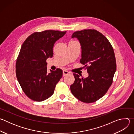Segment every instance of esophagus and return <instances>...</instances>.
Returning a JSON list of instances; mask_svg holds the SVG:
<instances>
[{
    "instance_id": "1",
    "label": "esophagus",
    "mask_w": 134,
    "mask_h": 134,
    "mask_svg": "<svg viewBox=\"0 0 134 134\" xmlns=\"http://www.w3.org/2000/svg\"><path fill=\"white\" fill-rule=\"evenodd\" d=\"M69 73V72L67 70H63V75H64V76L67 75Z\"/></svg>"
}]
</instances>
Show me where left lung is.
Here are the masks:
<instances>
[{"instance_id":"left-lung-1","label":"left lung","mask_w":134,"mask_h":134,"mask_svg":"<svg viewBox=\"0 0 134 134\" xmlns=\"http://www.w3.org/2000/svg\"><path fill=\"white\" fill-rule=\"evenodd\" d=\"M71 37L80 42V62L86 67L88 76L80 78L73 74L75 82L70 85L71 92L83 102H94L104 96L112 83L117 67L113 49L107 37L94 29L75 32Z\"/></svg>"}]
</instances>
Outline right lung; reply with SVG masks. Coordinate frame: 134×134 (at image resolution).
Here are the masks:
<instances>
[{
  "mask_svg": "<svg viewBox=\"0 0 134 134\" xmlns=\"http://www.w3.org/2000/svg\"><path fill=\"white\" fill-rule=\"evenodd\" d=\"M66 33L54 30L36 32L22 45L16 63V77L30 99L43 101L53 94L63 76V70L57 68L48 73L46 60L53 56L54 43Z\"/></svg>",
  "mask_w": 134,
  "mask_h": 134,
  "instance_id": "1",
  "label": "right lung"
}]
</instances>
